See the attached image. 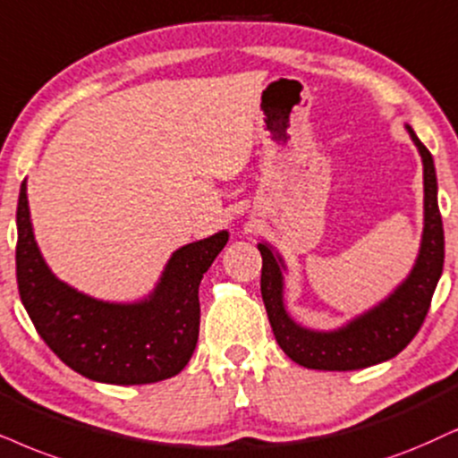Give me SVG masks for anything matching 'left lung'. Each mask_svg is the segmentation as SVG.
Instances as JSON below:
<instances>
[{
  "instance_id": "1",
  "label": "left lung",
  "mask_w": 458,
  "mask_h": 458,
  "mask_svg": "<svg viewBox=\"0 0 458 458\" xmlns=\"http://www.w3.org/2000/svg\"><path fill=\"white\" fill-rule=\"evenodd\" d=\"M422 158L425 179V228L420 251L408 279L389 298L363 315L334 329L315 332L298 326L283 304V270L285 264L270 245L259 242L262 253V300L276 343L292 361L310 369L349 372L383 363L395 357L419 334L431 306L433 292L444 268V228L437 207V179L431 152L420 143L412 126H406Z\"/></svg>"
}]
</instances>
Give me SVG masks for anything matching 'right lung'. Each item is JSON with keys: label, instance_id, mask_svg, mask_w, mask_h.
I'll use <instances>...</instances> for the list:
<instances>
[{"label": "right lung", "instance_id": "right-lung-1", "mask_svg": "<svg viewBox=\"0 0 458 458\" xmlns=\"http://www.w3.org/2000/svg\"><path fill=\"white\" fill-rule=\"evenodd\" d=\"M16 228L22 306L65 366L109 385L158 383L186 368L199 340V285L228 242L225 230L177 249L146 300L118 304L86 296L52 275L33 236L25 182Z\"/></svg>", "mask_w": 458, "mask_h": 458}]
</instances>
